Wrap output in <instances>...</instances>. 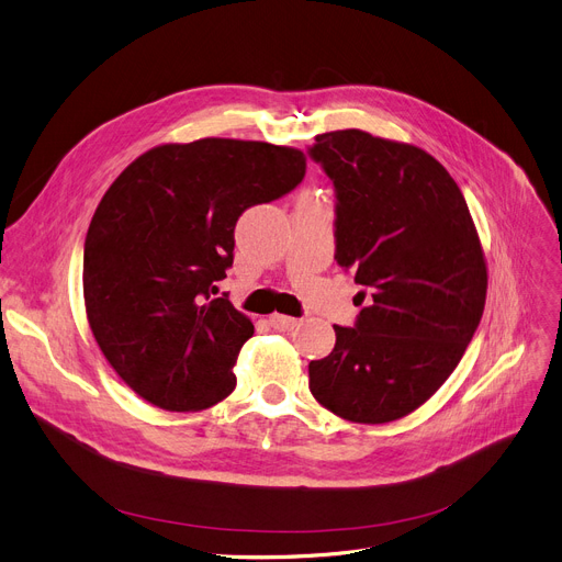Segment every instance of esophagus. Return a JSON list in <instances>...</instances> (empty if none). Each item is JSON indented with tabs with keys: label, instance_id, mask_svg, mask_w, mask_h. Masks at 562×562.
<instances>
[{
	"label": "esophagus",
	"instance_id": "1",
	"mask_svg": "<svg viewBox=\"0 0 562 562\" xmlns=\"http://www.w3.org/2000/svg\"><path fill=\"white\" fill-rule=\"evenodd\" d=\"M270 326L277 328V331H292V328L296 326V319L294 317H288V315H272L270 317Z\"/></svg>",
	"mask_w": 562,
	"mask_h": 562
}]
</instances>
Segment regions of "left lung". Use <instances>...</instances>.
Listing matches in <instances>:
<instances>
[{
	"label": "left lung",
	"instance_id": "1",
	"mask_svg": "<svg viewBox=\"0 0 562 562\" xmlns=\"http://www.w3.org/2000/svg\"><path fill=\"white\" fill-rule=\"evenodd\" d=\"M334 183L336 260L360 313L311 360L308 387L331 413L383 424L419 408L463 358L487 272L463 192L419 147L345 128L308 147ZM367 306L362 307L361 302Z\"/></svg>",
	"mask_w": 562,
	"mask_h": 562
}]
</instances>
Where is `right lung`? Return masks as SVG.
<instances>
[{
	"label": "right lung",
	"instance_id": "obj_1",
	"mask_svg": "<svg viewBox=\"0 0 562 562\" xmlns=\"http://www.w3.org/2000/svg\"><path fill=\"white\" fill-rule=\"evenodd\" d=\"M292 147L204 138L136 158L99 202L83 245L92 336L120 379L165 411H202L236 387L254 324L213 296L234 266L238 217L302 183Z\"/></svg>",
	"mask_w": 562,
	"mask_h": 562
}]
</instances>
